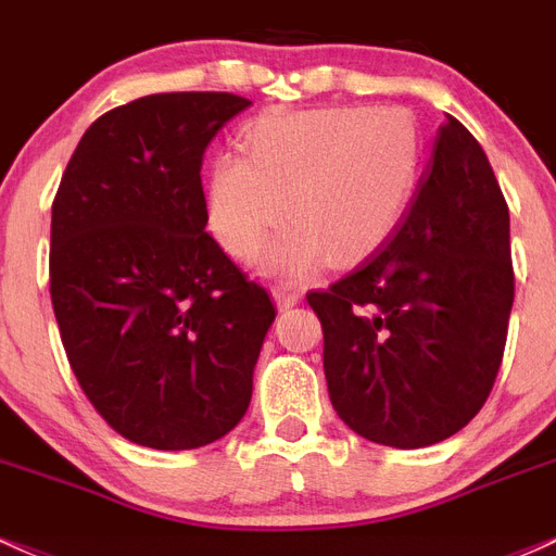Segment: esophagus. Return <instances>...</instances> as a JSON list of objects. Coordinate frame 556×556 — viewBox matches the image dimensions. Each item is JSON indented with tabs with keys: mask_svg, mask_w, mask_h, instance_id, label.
<instances>
[{
	"mask_svg": "<svg viewBox=\"0 0 556 556\" xmlns=\"http://www.w3.org/2000/svg\"><path fill=\"white\" fill-rule=\"evenodd\" d=\"M274 298H277V303L282 308H292L295 303H301L303 292L298 288H292V285H277V288H274Z\"/></svg>",
	"mask_w": 556,
	"mask_h": 556,
	"instance_id": "esophagus-1",
	"label": "esophagus"
}]
</instances>
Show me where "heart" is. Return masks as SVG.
<instances>
[{
  "label": "heart",
  "mask_w": 556,
  "mask_h": 556,
  "mask_svg": "<svg viewBox=\"0 0 556 556\" xmlns=\"http://www.w3.org/2000/svg\"><path fill=\"white\" fill-rule=\"evenodd\" d=\"M242 155H218L208 179V229L222 248L266 258L277 277L348 266L380 250L404 222L422 170V131L406 108H316L261 115L242 131Z\"/></svg>",
  "instance_id": "heart-1"
}]
</instances>
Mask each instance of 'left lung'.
<instances>
[{"label": "left lung", "instance_id": "left-lung-1", "mask_svg": "<svg viewBox=\"0 0 556 556\" xmlns=\"http://www.w3.org/2000/svg\"><path fill=\"white\" fill-rule=\"evenodd\" d=\"M325 332L329 401L371 443L422 448L459 432L504 358L515 271L509 208L483 148L456 118L388 245L308 292Z\"/></svg>", "mask_w": 556, "mask_h": 556}]
</instances>
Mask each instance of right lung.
Here are the masks:
<instances>
[{
    "label": "right lung",
    "instance_id": "obj_1",
    "mask_svg": "<svg viewBox=\"0 0 556 556\" xmlns=\"http://www.w3.org/2000/svg\"><path fill=\"white\" fill-rule=\"evenodd\" d=\"M250 105L168 91L108 110L52 203L50 295L65 353L118 435L200 448L245 417L277 308L205 231V148Z\"/></svg>",
    "mask_w": 556,
    "mask_h": 556
}]
</instances>
